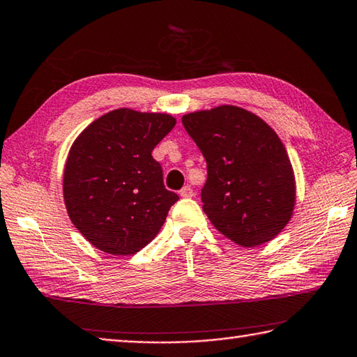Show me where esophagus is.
Segmentation results:
<instances>
[{"label": "esophagus", "instance_id": "1", "mask_svg": "<svg viewBox=\"0 0 357 357\" xmlns=\"http://www.w3.org/2000/svg\"><path fill=\"white\" fill-rule=\"evenodd\" d=\"M179 195H181V197H183V198H190V197H193V188H192L190 185H184V187L179 190Z\"/></svg>", "mask_w": 357, "mask_h": 357}]
</instances>
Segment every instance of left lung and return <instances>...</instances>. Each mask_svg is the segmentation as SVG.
<instances>
[{
    "label": "left lung",
    "instance_id": "obj_1",
    "mask_svg": "<svg viewBox=\"0 0 357 357\" xmlns=\"http://www.w3.org/2000/svg\"><path fill=\"white\" fill-rule=\"evenodd\" d=\"M183 125L206 159L201 199L212 225L243 248L280 234L296 204V183L275 131L232 105L185 114Z\"/></svg>",
    "mask_w": 357,
    "mask_h": 357
}]
</instances>
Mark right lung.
<instances>
[{
	"instance_id": "1",
	"label": "right lung",
	"mask_w": 357,
	"mask_h": 357,
	"mask_svg": "<svg viewBox=\"0 0 357 357\" xmlns=\"http://www.w3.org/2000/svg\"><path fill=\"white\" fill-rule=\"evenodd\" d=\"M176 123L170 114L114 109L75 139L65 167L69 218L97 249L131 255L145 248L179 199L151 156Z\"/></svg>"
}]
</instances>
